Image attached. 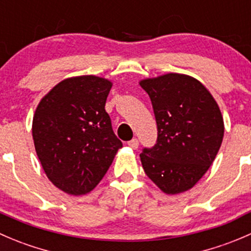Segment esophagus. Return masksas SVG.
<instances>
[{"label": "esophagus", "instance_id": "34e87169", "mask_svg": "<svg viewBox=\"0 0 251 251\" xmlns=\"http://www.w3.org/2000/svg\"><path fill=\"white\" fill-rule=\"evenodd\" d=\"M127 145L130 146L132 150H137V148H138V140H137V138H132L131 141H128Z\"/></svg>", "mask_w": 251, "mask_h": 251}]
</instances>
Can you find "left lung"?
Masks as SVG:
<instances>
[{
    "mask_svg": "<svg viewBox=\"0 0 251 251\" xmlns=\"http://www.w3.org/2000/svg\"><path fill=\"white\" fill-rule=\"evenodd\" d=\"M140 86L152 101L158 130L157 143L140 154L145 173L165 194L190 190L222 145L220 106L200 81L186 75L146 78Z\"/></svg>",
    "mask_w": 251,
    "mask_h": 251,
    "instance_id": "left-lung-1",
    "label": "left lung"
}]
</instances>
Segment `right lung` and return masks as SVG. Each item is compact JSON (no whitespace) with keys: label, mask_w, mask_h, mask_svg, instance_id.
I'll use <instances>...</instances> for the list:
<instances>
[{"label":"right lung","mask_w":251,"mask_h":251,"mask_svg":"<svg viewBox=\"0 0 251 251\" xmlns=\"http://www.w3.org/2000/svg\"><path fill=\"white\" fill-rule=\"evenodd\" d=\"M109 79L66 78L36 106L33 140L46 176L70 195H84L99 184L123 142L114 133L105 101Z\"/></svg>","instance_id":"1"}]
</instances>
